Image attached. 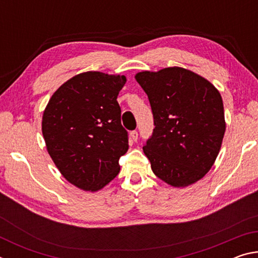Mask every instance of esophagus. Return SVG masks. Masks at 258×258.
Segmentation results:
<instances>
[{
  "label": "esophagus",
  "instance_id": "34e87169",
  "mask_svg": "<svg viewBox=\"0 0 258 258\" xmlns=\"http://www.w3.org/2000/svg\"><path fill=\"white\" fill-rule=\"evenodd\" d=\"M130 137H131V140L134 142L138 141V138H139V133L137 132V131H132V132L130 133Z\"/></svg>",
  "mask_w": 258,
  "mask_h": 258
}]
</instances>
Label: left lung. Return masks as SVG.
Segmentation results:
<instances>
[{
  "label": "left lung",
  "instance_id": "left-lung-1",
  "mask_svg": "<svg viewBox=\"0 0 258 258\" xmlns=\"http://www.w3.org/2000/svg\"><path fill=\"white\" fill-rule=\"evenodd\" d=\"M149 99L154 132L143 146L156 176L176 187L203 178L225 132L222 97L211 82L180 67L135 75Z\"/></svg>",
  "mask_w": 258,
  "mask_h": 258
}]
</instances>
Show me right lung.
<instances>
[{
	"mask_svg": "<svg viewBox=\"0 0 258 258\" xmlns=\"http://www.w3.org/2000/svg\"><path fill=\"white\" fill-rule=\"evenodd\" d=\"M126 77L100 72L78 74L52 95L42 133L56 167L72 184L98 191L119 173L128 133L117 102Z\"/></svg>",
	"mask_w": 258,
	"mask_h": 258,
	"instance_id": "right-lung-1",
	"label": "right lung"
}]
</instances>
